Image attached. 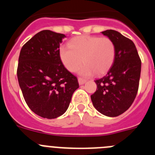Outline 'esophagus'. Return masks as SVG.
Instances as JSON below:
<instances>
[{"instance_id": "obj_1", "label": "esophagus", "mask_w": 155, "mask_h": 155, "mask_svg": "<svg viewBox=\"0 0 155 155\" xmlns=\"http://www.w3.org/2000/svg\"><path fill=\"white\" fill-rule=\"evenodd\" d=\"M86 81H87V80H86V79L82 78H78L79 84H84Z\"/></svg>"}]
</instances>
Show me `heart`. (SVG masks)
I'll return each instance as SVG.
<instances>
[{
    "mask_svg": "<svg viewBox=\"0 0 155 155\" xmlns=\"http://www.w3.org/2000/svg\"><path fill=\"white\" fill-rule=\"evenodd\" d=\"M116 54V44L110 38L88 35L74 37L69 46H61L59 50L61 62L70 72L76 71L82 61L84 63L79 70L84 76L105 73L113 65Z\"/></svg>",
    "mask_w": 155,
    "mask_h": 155,
    "instance_id": "b5f03b06",
    "label": "heart"
}]
</instances>
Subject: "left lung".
Segmentation results:
<instances>
[{
  "mask_svg": "<svg viewBox=\"0 0 155 155\" xmlns=\"http://www.w3.org/2000/svg\"><path fill=\"white\" fill-rule=\"evenodd\" d=\"M102 33L115 42L116 58L106 74L94 81L97 89L91 98L99 113L115 117L126 112L136 98L141 61L131 39L115 30H106Z\"/></svg>",
  "mask_w": 155,
  "mask_h": 155,
  "instance_id": "obj_1",
  "label": "left lung"
}]
</instances>
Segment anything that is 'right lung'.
<instances>
[{"label": "right lung", "instance_id": "1", "mask_svg": "<svg viewBox=\"0 0 155 155\" xmlns=\"http://www.w3.org/2000/svg\"><path fill=\"white\" fill-rule=\"evenodd\" d=\"M64 37L42 30L22 46L19 55L17 76L23 97L29 109L42 118L64 114L79 87L78 78L66 69L59 55Z\"/></svg>", "mask_w": 155, "mask_h": 155}]
</instances>
